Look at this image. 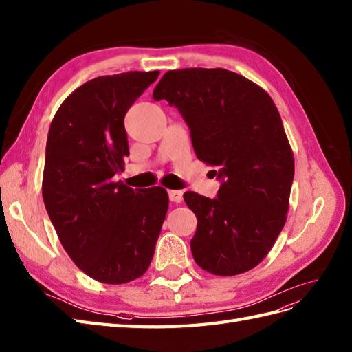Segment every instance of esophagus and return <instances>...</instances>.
Here are the masks:
<instances>
[{
	"label": "esophagus",
	"mask_w": 352,
	"mask_h": 352,
	"mask_svg": "<svg viewBox=\"0 0 352 352\" xmlns=\"http://www.w3.org/2000/svg\"><path fill=\"white\" fill-rule=\"evenodd\" d=\"M168 199L173 203H181L184 200V191L181 190H171L168 191Z\"/></svg>",
	"instance_id": "1"
}]
</instances>
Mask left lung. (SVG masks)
<instances>
[{"label":"left lung","mask_w":352,"mask_h":352,"mask_svg":"<svg viewBox=\"0 0 352 352\" xmlns=\"http://www.w3.org/2000/svg\"><path fill=\"white\" fill-rule=\"evenodd\" d=\"M181 111L199 160L218 167L217 199L188 191L197 217L195 263L218 276L260 264L285 226L294 157L275 102L226 68L167 72L153 89Z\"/></svg>","instance_id":"1"}]
</instances>
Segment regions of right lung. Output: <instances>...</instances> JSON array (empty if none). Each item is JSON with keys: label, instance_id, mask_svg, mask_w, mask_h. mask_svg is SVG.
Returning a JSON list of instances; mask_svg holds the SVG:
<instances>
[{"label": "right lung", "instance_id": "right-lung-1", "mask_svg": "<svg viewBox=\"0 0 352 352\" xmlns=\"http://www.w3.org/2000/svg\"><path fill=\"white\" fill-rule=\"evenodd\" d=\"M158 74L96 77L64 100L49 128L46 210L74 264L102 284H125L148 270L168 209L164 188L113 181L130 153L124 118Z\"/></svg>", "mask_w": 352, "mask_h": 352}]
</instances>
